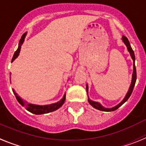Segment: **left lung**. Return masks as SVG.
<instances>
[{
  "label": "left lung",
  "mask_w": 146,
  "mask_h": 146,
  "mask_svg": "<svg viewBox=\"0 0 146 146\" xmlns=\"http://www.w3.org/2000/svg\"><path fill=\"white\" fill-rule=\"evenodd\" d=\"M121 40H122V41L123 42V43L125 44L126 48H127L128 51L129 52V54H130L131 59H132L133 60V73H132V76H131V84H130V87H129L127 93H126L125 97H124V98L122 100V101H121L120 103H119L118 104L113 106V107H111V108H106V107H104V106H102L99 102L92 101L91 99H90V98H89V96H88L89 87H88V84H87L86 90H87V96H88V102L90 103V104L92 107H94V108L96 109V110H101V111H115V110H116L117 109H118L121 105L125 103L128 99H129V98L130 97V96L131 95V92H132L134 85H135V82H136V80H137V72H136V68H135V56H134V51H133L132 48H131V45H130V43H129V41L127 38H126V36H123Z\"/></svg>",
  "instance_id": "obj_1"
}]
</instances>
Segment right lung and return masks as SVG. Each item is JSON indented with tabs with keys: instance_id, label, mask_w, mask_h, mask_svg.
Masks as SVG:
<instances>
[{
	"instance_id": "add662e5",
	"label": "right lung",
	"mask_w": 146,
	"mask_h": 146,
	"mask_svg": "<svg viewBox=\"0 0 146 146\" xmlns=\"http://www.w3.org/2000/svg\"><path fill=\"white\" fill-rule=\"evenodd\" d=\"M26 35H27V32L24 33L23 35V36H21V39H20V41H19L18 48H17V50H16L15 54H14L13 58H12V62L18 57V56L19 54H20V49H21V46H22V45L23 44L25 38H26ZM10 75H11V73H10ZM10 80H11V79H10ZM12 91H13L14 94H15V97H16V98H17V101H18L19 103L22 105L23 106H24L28 111H30V112H31V113L33 114H35V115H42V114L49 113V112H51V111H55V110H58V109L60 108L61 106L64 104L66 97V94L64 93L62 98L60 101H58V102H56V103L50 104L47 105H37L33 104H29L28 103L27 101H23V98H21L17 95V93L15 92V90L14 89L12 90Z\"/></svg>"
}]
</instances>
